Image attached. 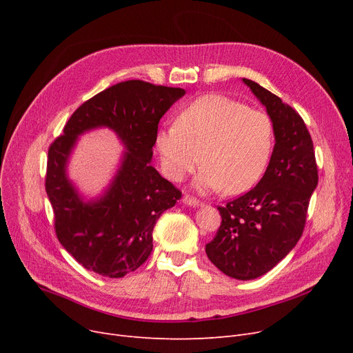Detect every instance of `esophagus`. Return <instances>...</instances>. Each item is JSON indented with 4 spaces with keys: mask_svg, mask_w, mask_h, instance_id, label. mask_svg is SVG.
<instances>
[{
    "mask_svg": "<svg viewBox=\"0 0 353 353\" xmlns=\"http://www.w3.org/2000/svg\"><path fill=\"white\" fill-rule=\"evenodd\" d=\"M181 201L184 203V205L190 206V208H199V206H201V201H200V200L193 199V197H190V196H184V197L181 199Z\"/></svg>",
    "mask_w": 353,
    "mask_h": 353,
    "instance_id": "1",
    "label": "esophagus"
}]
</instances>
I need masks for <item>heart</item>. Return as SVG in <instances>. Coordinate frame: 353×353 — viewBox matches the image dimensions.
I'll use <instances>...</instances> for the list:
<instances>
[{
	"label": "heart",
	"instance_id": "1",
	"mask_svg": "<svg viewBox=\"0 0 353 353\" xmlns=\"http://www.w3.org/2000/svg\"><path fill=\"white\" fill-rule=\"evenodd\" d=\"M157 152L164 174L179 181L200 161L196 177L203 192L243 193L261 180L273 148V124L262 110L220 94L194 100L159 132Z\"/></svg>",
	"mask_w": 353,
	"mask_h": 353
}]
</instances>
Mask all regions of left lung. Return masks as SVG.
<instances>
[{
	"instance_id": "8db88e82",
	"label": "left lung",
	"mask_w": 353,
	"mask_h": 353,
	"mask_svg": "<svg viewBox=\"0 0 353 353\" xmlns=\"http://www.w3.org/2000/svg\"><path fill=\"white\" fill-rule=\"evenodd\" d=\"M242 81L266 107L274 147L261 181L217 208L221 225L206 245V254L226 276L252 281L273 269L298 243L310 196L318 186V167L302 117L262 85Z\"/></svg>"
}]
</instances>
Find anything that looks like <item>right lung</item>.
<instances>
[{
    "label": "right lung",
    "instance_id": "right-lung-1",
    "mask_svg": "<svg viewBox=\"0 0 353 353\" xmlns=\"http://www.w3.org/2000/svg\"><path fill=\"white\" fill-rule=\"evenodd\" d=\"M186 91L128 80L99 92L74 111L48 150L46 190L63 248L90 272L123 277L153 250V229L181 193L150 164L160 119ZM108 128L125 152L109 186L85 199L68 177L78 137Z\"/></svg>",
    "mask_w": 353,
    "mask_h": 353
}]
</instances>
